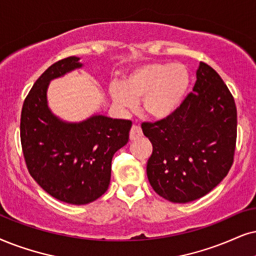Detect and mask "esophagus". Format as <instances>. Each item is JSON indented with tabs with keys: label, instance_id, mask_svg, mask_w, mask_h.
<instances>
[{
	"label": "esophagus",
	"instance_id": "1",
	"mask_svg": "<svg viewBox=\"0 0 256 256\" xmlns=\"http://www.w3.org/2000/svg\"><path fill=\"white\" fill-rule=\"evenodd\" d=\"M143 136V132H142V128H139L138 125H134L131 128L130 131V139L131 140H136V139L140 138Z\"/></svg>",
	"mask_w": 256,
	"mask_h": 256
}]
</instances>
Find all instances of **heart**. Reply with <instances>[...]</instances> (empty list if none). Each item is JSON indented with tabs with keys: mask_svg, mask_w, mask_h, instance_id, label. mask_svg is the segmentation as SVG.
I'll return each mask as SVG.
<instances>
[{
	"mask_svg": "<svg viewBox=\"0 0 256 256\" xmlns=\"http://www.w3.org/2000/svg\"><path fill=\"white\" fill-rule=\"evenodd\" d=\"M189 84V73L183 64L152 62L137 67L122 84H112L110 94L119 111L134 110L142 99L145 114L163 119L176 111Z\"/></svg>",
	"mask_w": 256,
	"mask_h": 256,
	"instance_id": "obj_1",
	"label": "heart"
}]
</instances>
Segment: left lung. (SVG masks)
I'll list each match as a JSON object with an SVG mask.
<instances>
[{
    "mask_svg": "<svg viewBox=\"0 0 256 256\" xmlns=\"http://www.w3.org/2000/svg\"><path fill=\"white\" fill-rule=\"evenodd\" d=\"M192 93L169 117L143 122L152 143L146 174L152 189L174 203L212 192L234 160L238 112L221 76L204 62L196 70Z\"/></svg>",
    "mask_w": 256,
    "mask_h": 256,
    "instance_id": "left-lung-1",
    "label": "left lung"
}]
</instances>
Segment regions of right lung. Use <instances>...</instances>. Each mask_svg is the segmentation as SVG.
Returning <instances> with one entry per match:
<instances>
[{
  "label": "right lung",
  "mask_w": 256,
  "mask_h": 256,
  "mask_svg": "<svg viewBox=\"0 0 256 256\" xmlns=\"http://www.w3.org/2000/svg\"><path fill=\"white\" fill-rule=\"evenodd\" d=\"M80 58L53 64L35 82L21 112V144L30 176L54 198L87 204L108 189L113 154L128 142L132 122L94 113L62 120L48 106L52 80L82 68Z\"/></svg>",
  "instance_id": "obj_1"
}]
</instances>
